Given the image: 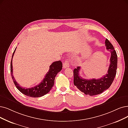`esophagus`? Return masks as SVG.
I'll return each mask as SVG.
<instances>
[{"label":"esophagus","mask_w":128,"mask_h":128,"mask_svg":"<svg viewBox=\"0 0 128 128\" xmlns=\"http://www.w3.org/2000/svg\"><path fill=\"white\" fill-rule=\"evenodd\" d=\"M69 67V64L68 62V61L66 60L63 64V68H68Z\"/></svg>","instance_id":"34e87169"}]
</instances>
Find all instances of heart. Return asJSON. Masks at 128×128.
Masks as SVG:
<instances>
[{
    "instance_id": "b5f03b06",
    "label": "heart",
    "mask_w": 128,
    "mask_h": 128,
    "mask_svg": "<svg viewBox=\"0 0 128 128\" xmlns=\"http://www.w3.org/2000/svg\"><path fill=\"white\" fill-rule=\"evenodd\" d=\"M80 61H80V59H79V60H78V61L79 64H80Z\"/></svg>"
}]
</instances>
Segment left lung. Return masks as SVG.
I'll return each mask as SVG.
<instances>
[{"label": "left lung", "instance_id": "obj_1", "mask_svg": "<svg viewBox=\"0 0 128 128\" xmlns=\"http://www.w3.org/2000/svg\"><path fill=\"white\" fill-rule=\"evenodd\" d=\"M105 44L106 49L111 52L110 64L108 73L101 78L86 79L79 76L80 67L74 70V83L80 91L85 94L94 96L101 94L108 89L113 82L116 73L118 58L116 50L109 41L106 39Z\"/></svg>", "mask_w": 128, "mask_h": 128}]
</instances>
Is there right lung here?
<instances>
[{"mask_svg":"<svg viewBox=\"0 0 128 128\" xmlns=\"http://www.w3.org/2000/svg\"><path fill=\"white\" fill-rule=\"evenodd\" d=\"M15 49L14 52H13L12 58L10 64V72L12 79L13 80L14 83L16 86V88L19 90V91L26 96H27L33 98H38V97L42 96L46 94H48L50 90L52 89L54 85V82L55 77L57 74L60 72L62 68V64L61 61H54L50 66L49 70L46 75L44 80L32 88H26L20 86L15 80L14 76H13L12 73V59L15 52Z\"/></svg>","mask_w":128,"mask_h":128,"instance_id":"1","label":"right lung"}]
</instances>
